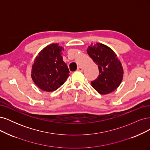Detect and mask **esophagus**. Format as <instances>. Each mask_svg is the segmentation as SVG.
Segmentation results:
<instances>
[{"label": "esophagus", "mask_w": 150, "mask_h": 150, "mask_svg": "<svg viewBox=\"0 0 150 150\" xmlns=\"http://www.w3.org/2000/svg\"><path fill=\"white\" fill-rule=\"evenodd\" d=\"M77 70L79 71H83V69L81 67H78V69H77Z\"/></svg>", "instance_id": "esophagus-1"}]
</instances>
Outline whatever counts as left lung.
Segmentation results:
<instances>
[{
  "mask_svg": "<svg viewBox=\"0 0 150 150\" xmlns=\"http://www.w3.org/2000/svg\"><path fill=\"white\" fill-rule=\"evenodd\" d=\"M88 55L98 65L99 75L91 81L93 86L100 94H108L117 89L123 79V70L121 62L114 52L102 43L89 46Z\"/></svg>",
  "mask_w": 150,
  "mask_h": 150,
  "instance_id": "8db88e82",
  "label": "left lung"
}]
</instances>
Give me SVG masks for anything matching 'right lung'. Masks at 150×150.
Instances as JSON below:
<instances>
[{
    "mask_svg": "<svg viewBox=\"0 0 150 150\" xmlns=\"http://www.w3.org/2000/svg\"><path fill=\"white\" fill-rule=\"evenodd\" d=\"M62 47L52 43L38 54L32 66L31 76L35 84L41 90L53 91L57 90L68 79L69 70L63 61Z\"/></svg>",
    "mask_w": 150,
    "mask_h": 150,
    "instance_id": "right-lung-1",
    "label": "right lung"
}]
</instances>
